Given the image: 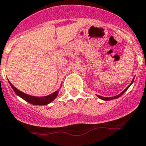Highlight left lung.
I'll return each mask as SVG.
<instances>
[{"label": "left lung", "instance_id": "8db88e82", "mask_svg": "<svg viewBox=\"0 0 146 146\" xmlns=\"http://www.w3.org/2000/svg\"><path fill=\"white\" fill-rule=\"evenodd\" d=\"M133 81H134V79H133V80H132V82H131V84H132V82H133ZM131 84H130V85H131ZM130 85H129V86H128L127 88L126 89H125V90H124V91H123V92H121V93H120V94H119L118 96H114V97L106 98V97H103V96H98V98H101V99H102V100H104V101H110V100H112V99H115V98H117L120 97V96H121V95L123 94V93H125V92H126V91H127V90L128 88H129V87L130 86Z\"/></svg>", "mask_w": 146, "mask_h": 146}]
</instances>
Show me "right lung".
Returning <instances> with one entry per match:
<instances>
[{"label":"right lung","instance_id":"add662e5","mask_svg":"<svg viewBox=\"0 0 146 146\" xmlns=\"http://www.w3.org/2000/svg\"><path fill=\"white\" fill-rule=\"evenodd\" d=\"M9 83H10L11 88H13V90L16 93V94L18 95L21 98H23L24 100H25L27 102L30 103L32 104H34V105H47V104H48L51 101H53L56 98V96H58V90L54 92V93L49 95V96H44V97H35V96H29V95L25 94V93H22L20 90H19L18 89H17L10 82H9Z\"/></svg>","mask_w":146,"mask_h":146}]
</instances>
